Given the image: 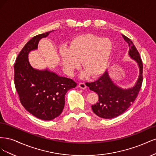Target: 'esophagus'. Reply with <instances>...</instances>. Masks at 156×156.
Segmentation results:
<instances>
[{"label": "esophagus", "instance_id": "34e87169", "mask_svg": "<svg viewBox=\"0 0 156 156\" xmlns=\"http://www.w3.org/2000/svg\"><path fill=\"white\" fill-rule=\"evenodd\" d=\"M79 88H81V89H85L87 88L85 83H79Z\"/></svg>", "mask_w": 156, "mask_h": 156}]
</instances>
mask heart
<instances>
[{
    "instance_id": "1",
    "label": "heart",
    "mask_w": 156,
    "mask_h": 156,
    "mask_svg": "<svg viewBox=\"0 0 156 156\" xmlns=\"http://www.w3.org/2000/svg\"><path fill=\"white\" fill-rule=\"evenodd\" d=\"M113 51L112 41L105 37L88 34L75 37L71 41L69 50L62 48L60 52L61 62L68 73L72 74L80 68V62L85 72L93 78L101 76L106 71Z\"/></svg>"
}]
</instances>
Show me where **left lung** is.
I'll return each instance as SVG.
<instances>
[{
    "label": "left lung",
    "mask_w": 156,
    "mask_h": 156,
    "mask_svg": "<svg viewBox=\"0 0 156 156\" xmlns=\"http://www.w3.org/2000/svg\"><path fill=\"white\" fill-rule=\"evenodd\" d=\"M122 37L129 45L130 58L139 66V75L136 84L129 88H122L113 83L106 71L97 81L87 84L90 90L96 92L99 96L98 101L92 105L93 112L105 119H113L124 113L135 100L143 83V66L139 52L129 38L124 35Z\"/></svg>",
    "instance_id": "obj_1"
}]
</instances>
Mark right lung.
Instances as JSON below:
<instances>
[{"label": "right lung", "mask_w": 156, "mask_h": 156, "mask_svg": "<svg viewBox=\"0 0 156 156\" xmlns=\"http://www.w3.org/2000/svg\"><path fill=\"white\" fill-rule=\"evenodd\" d=\"M53 31L33 37L22 49L14 64V83L22 105L43 120H53L62 113L66 94L77 85L72 79L60 77L48 69H34L29 62V53L37 49L39 41Z\"/></svg>", "instance_id": "1"}]
</instances>
